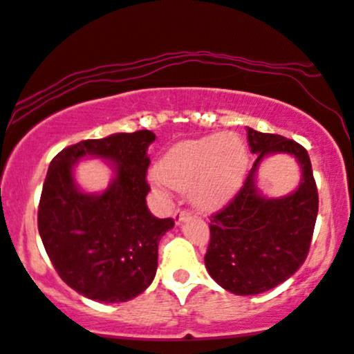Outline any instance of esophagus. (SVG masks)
Returning <instances> with one entry per match:
<instances>
[{
  "label": "esophagus",
  "mask_w": 354,
  "mask_h": 354,
  "mask_svg": "<svg viewBox=\"0 0 354 354\" xmlns=\"http://www.w3.org/2000/svg\"><path fill=\"white\" fill-rule=\"evenodd\" d=\"M188 215H189V213L186 212V209H176V212H174V215H173L174 223L180 225L185 218H188Z\"/></svg>",
  "instance_id": "esophagus-1"
}]
</instances>
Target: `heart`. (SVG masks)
Returning <instances> with one entry per match:
<instances>
[{
  "label": "heart",
  "instance_id": "obj_1",
  "mask_svg": "<svg viewBox=\"0 0 354 354\" xmlns=\"http://www.w3.org/2000/svg\"><path fill=\"white\" fill-rule=\"evenodd\" d=\"M245 166L247 149L239 136L213 134L171 147L153 181L188 192L196 208L212 212L232 200L242 185Z\"/></svg>",
  "mask_w": 354,
  "mask_h": 354
}]
</instances>
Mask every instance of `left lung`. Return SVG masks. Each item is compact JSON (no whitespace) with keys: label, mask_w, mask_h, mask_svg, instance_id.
<instances>
[{"label":"left lung","mask_w":354,"mask_h":354,"mask_svg":"<svg viewBox=\"0 0 354 354\" xmlns=\"http://www.w3.org/2000/svg\"><path fill=\"white\" fill-rule=\"evenodd\" d=\"M247 138L257 159L234 200L212 215L205 254L208 274L236 296L266 292L296 274L309 254L319 207L313 166L304 147L284 136L259 133L250 127ZM275 152L292 153L303 178L290 196L267 198L258 192L254 173L261 159Z\"/></svg>","instance_id":"1"}]
</instances>
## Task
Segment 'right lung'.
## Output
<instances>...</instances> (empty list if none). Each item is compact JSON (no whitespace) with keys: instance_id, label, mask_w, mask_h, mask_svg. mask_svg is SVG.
<instances>
[{"instance_id":"add662e5","label":"right lung","mask_w":354,"mask_h":354,"mask_svg":"<svg viewBox=\"0 0 354 354\" xmlns=\"http://www.w3.org/2000/svg\"><path fill=\"white\" fill-rule=\"evenodd\" d=\"M151 131L119 133L65 147L50 162L38 207V232L62 281L97 302H126L146 290L158 269L161 236L173 218H156L146 205ZM95 156L116 176L99 196L73 180L79 158Z\"/></svg>"}]
</instances>
